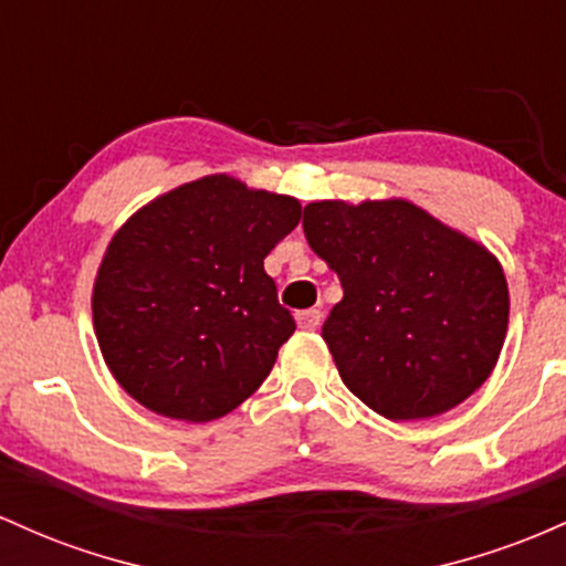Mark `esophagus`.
Here are the masks:
<instances>
[{
	"label": "esophagus",
	"mask_w": 566,
	"mask_h": 566,
	"mask_svg": "<svg viewBox=\"0 0 566 566\" xmlns=\"http://www.w3.org/2000/svg\"><path fill=\"white\" fill-rule=\"evenodd\" d=\"M321 310H302V313H296V323H300V328H304V332H315V328L321 326Z\"/></svg>",
	"instance_id": "obj_1"
}]
</instances>
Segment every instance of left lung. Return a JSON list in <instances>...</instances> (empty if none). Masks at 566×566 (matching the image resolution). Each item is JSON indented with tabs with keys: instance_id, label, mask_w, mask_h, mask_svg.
Returning <instances> with one entry per match:
<instances>
[{
	"instance_id": "obj_1",
	"label": "left lung",
	"mask_w": 566,
	"mask_h": 566,
	"mask_svg": "<svg viewBox=\"0 0 566 566\" xmlns=\"http://www.w3.org/2000/svg\"><path fill=\"white\" fill-rule=\"evenodd\" d=\"M302 227L345 291L323 339L368 409L424 420L486 382L511 307L492 253L406 200L310 202Z\"/></svg>"
}]
</instances>
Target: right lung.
Returning <instances> with one entry per match:
<instances>
[{
  "label": "right lung",
  "instance_id": "obj_1",
  "mask_svg": "<svg viewBox=\"0 0 566 566\" xmlns=\"http://www.w3.org/2000/svg\"><path fill=\"white\" fill-rule=\"evenodd\" d=\"M302 206L206 176L130 216L93 289V323L117 382L170 420L238 409L275 366L296 323L264 272Z\"/></svg>",
  "mask_w": 566,
  "mask_h": 566
}]
</instances>
